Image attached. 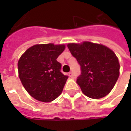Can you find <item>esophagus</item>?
<instances>
[{"label": "esophagus", "instance_id": "esophagus-1", "mask_svg": "<svg viewBox=\"0 0 131 131\" xmlns=\"http://www.w3.org/2000/svg\"><path fill=\"white\" fill-rule=\"evenodd\" d=\"M69 77L71 78H73V73H72L71 72H70L69 73Z\"/></svg>", "mask_w": 131, "mask_h": 131}]
</instances>
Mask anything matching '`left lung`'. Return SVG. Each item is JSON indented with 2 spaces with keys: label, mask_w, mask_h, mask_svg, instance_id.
Segmentation results:
<instances>
[{
  "label": "left lung",
  "mask_w": 131,
  "mask_h": 131,
  "mask_svg": "<svg viewBox=\"0 0 131 131\" xmlns=\"http://www.w3.org/2000/svg\"><path fill=\"white\" fill-rule=\"evenodd\" d=\"M67 47L80 65L81 75L77 83L82 92L92 99L107 95L120 75V64L114 51L105 45L88 41L69 43Z\"/></svg>",
  "instance_id": "8db88e82"
}]
</instances>
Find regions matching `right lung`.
Listing matches in <instances>:
<instances>
[{
  "mask_svg": "<svg viewBox=\"0 0 131 131\" xmlns=\"http://www.w3.org/2000/svg\"><path fill=\"white\" fill-rule=\"evenodd\" d=\"M64 45H35L21 55L17 67L21 84L31 96L42 102H51L60 95L68 79L60 72L56 60Z\"/></svg>",
  "mask_w": 131,
  "mask_h": 131,
  "instance_id": "obj_1",
  "label": "right lung"
}]
</instances>
